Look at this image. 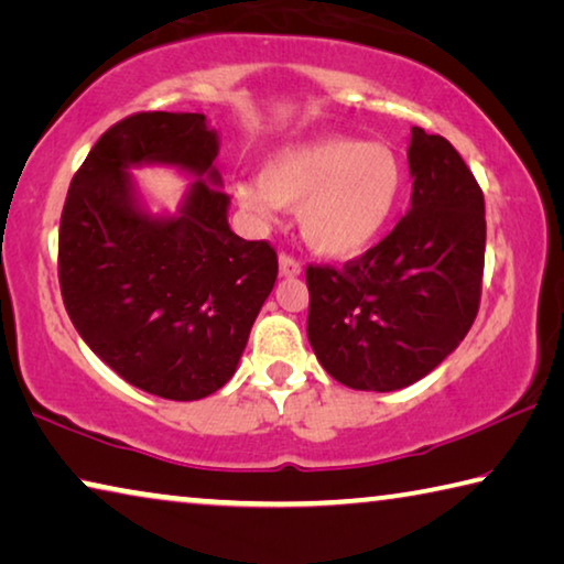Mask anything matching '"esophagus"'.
Masks as SVG:
<instances>
[{"instance_id":"1","label":"esophagus","mask_w":564,"mask_h":564,"mask_svg":"<svg viewBox=\"0 0 564 564\" xmlns=\"http://www.w3.org/2000/svg\"><path fill=\"white\" fill-rule=\"evenodd\" d=\"M302 272V264L294 260L292 254H288V252H282L280 254V274H284V276H294V274H300Z\"/></svg>"}]
</instances>
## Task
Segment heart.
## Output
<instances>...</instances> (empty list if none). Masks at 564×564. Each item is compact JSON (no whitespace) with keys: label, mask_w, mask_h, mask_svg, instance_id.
<instances>
[{"label":"heart","mask_w":564,"mask_h":564,"mask_svg":"<svg viewBox=\"0 0 564 564\" xmlns=\"http://www.w3.org/2000/svg\"><path fill=\"white\" fill-rule=\"evenodd\" d=\"M402 187L404 170L390 144L322 137L276 152L260 182L235 184V197L260 221H272L280 207L300 209L310 247L349 257L382 232Z\"/></svg>","instance_id":"b5f03b06"}]
</instances>
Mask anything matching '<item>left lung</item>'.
Here are the masks:
<instances>
[{"label": "left lung", "instance_id": "1", "mask_svg": "<svg viewBox=\"0 0 564 564\" xmlns=\"http://www.w3.org/2000/svg\"><path fill=\"white\" fill-rule=\"evenodd\" d=\"M412 207L365 254L307 264V337L352 390L422 380L473 327L482 297L485 197L445 137L412 129Z\"/></svg>", "mask_w": 564, "mask_h": 564}]
</instances>
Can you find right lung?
<instances>
[{
	"label": "right lung",
	"instance_id": "obj_1",
	"mask_svg": "<svg viewBox=\"0 0 564 564\" xmlns=\"http://www.w3.org/2000/svg\"><path fill=\"white\" fill-rule=\"evenodd\" d=\"M215 156L205 115H129L91 147L59 219L72 325L122 380L164 400H202L227 384L276 280L274 247L229 229ZM142 161L203 177L180 218L152 220L133 205L126 170Z\"/></svg>",
	"mask_w": 564,
	"mask_h": 564
}]
</instances>
